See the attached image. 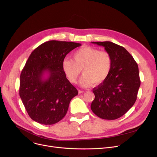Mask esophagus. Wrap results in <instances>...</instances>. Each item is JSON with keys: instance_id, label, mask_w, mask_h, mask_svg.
<instances>
[{"instance_id": "1", "label": "esophagus", "mask_w": 157, "mask_h": 157, "mask_svg": "<svg viewBox=\"0 0 157 157\" xmlns=\"http://www.w3.org/2000/svg\"><path fill=\"white\" fill-rule=\"evenodd\" d=\"M84 92V91H83V90H78V93H79V94L83 93Z\"/></svg>"}]
</instances>
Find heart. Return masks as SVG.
Segmentation results:
<instances>
[{
	"mask_svg": "<svg viewBox=\"0 0 157 157\" xmlns=\"http://www.w3.org/2000/svg\"><path fill=\"white\" fill-rule=\"evenodd\" d=\"M112 65L113 59L109 52L86 47L75 52L73 59H64L62 62V69L73 84L77 82L82 70L84 75L80 80V84L87 87L93 83L99 85L103 82L109 75Z\"/></svg>",
	"mask_w": 157,
	"mask_h": 157,
	"instance_id": "b5f03b06",
	"label": "heart"
}]
</instances>
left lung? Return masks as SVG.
<instances>
[{"label": "left lung", "mask_w": 157, "mask_h": 157, "mask_svg": "<svg viewBox=\"0 0 157 157\" xmlns=\"http://www.w3.org/2000/svg\"><path fill=\"white\" fill-rule=\"evenodd\" d=\"M105 48L113 59L107 78L93 88L95 98L91 109L103 119L123 116L135 103L140 85L138 65L124 47L110 41L91 42Z\"/></svg>", "instance_id": "1"}]
</instances>
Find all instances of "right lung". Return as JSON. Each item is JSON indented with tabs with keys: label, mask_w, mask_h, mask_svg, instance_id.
<instances>
[{
	"label": "right lung",
	"mask_w": 157,
	"mask_h": 157,
	"mask_svg": "<svg viewBox=\"0 0 157 157\" xmlns=\"http://www.w3.org/2000/svg\"><path fill=\"white\" fill-rule=\"evenodd\" d=\"M80 45L52 40L40 44L30 55L20 75L19 93L33 120L53 124L66 114L78 91L67 79L62 62L69 52Z\"/></svg>",
	"instance_id": "add662e5"
}]
</instances>
